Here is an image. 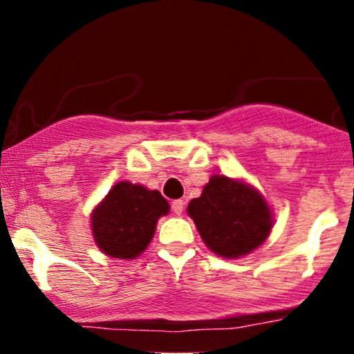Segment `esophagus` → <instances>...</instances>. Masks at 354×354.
<instances>
[{
  "label": "esophagus",
  "instance_id": "esophagus-1",
  "mask_svg": "<svg viewBox=\"0 0 354 354\" xmlns=\"http://www.w3.org/2000/svg\"><path fill=\"white\" fill-rule=\"evenodd\" d=\"M171 209H173V212L176 214V216H181L185 210V202L183 200H173V203H171Z\"/></svg>",
  "mask_w": 354,
  "mask_h": 354
}]
</instances>
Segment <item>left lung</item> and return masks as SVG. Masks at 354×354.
<instances>
[{
    "label": "left lung",
    "instance_id": "8db88e82",
    "mask_svg": "<svg viewBox=\"0 0 354 354\" xmlns=\"http://www.w3.org/2000/svg\"><path fill=\"white\" fill-rule=\"evenodd\" d=\"M188 216L210 252L240 259L259 248L274 227L266 197L240 178L212 174L198 198L190 200Z\"/></svg>",
    "mask_w": 354,
    "mask_h": 354
}]
</instances>
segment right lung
Returning <instances> with one entry per match:
<instances>
[{
    "mask_svg": "<svg viewBox=\"0 0 354 354\" xmlns=\"http://www.w3.org/2000/svg\"><path fill=\"white\" fill-rule=\"evenodd\" d=\"M166 214L169 203L160 192L120 181L92 210V236L108 257L133 260L147 250L157 221Z\"/></svg>",
    "mask_w": 354,
    "mask_h": 354,
    "instance_id": "obj_1",
    "label": "right lung"
}]
</instances>
